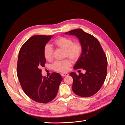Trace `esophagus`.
<instances>
[{"label":"esophagus","instance_id":"1","mask_svg":"<svg viewBox=\"0 0 125 125\" xmlns=\"http://www.w3.org/2000/svg\"><path fill=\"white\" fill-rule=\"evenodd\" d=\"M61 75L62 77H65V76H68V75H69V74L67 73H62Z\"/></svg>","mask_w":125,"mask_h":125}]
</instances>
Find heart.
<instances>
[{"instance_id": "obj_1", "label": "heart", "mask_w": 125, "mask_h": 125, "mask_svg": "<svg viewBox=\"0 0 125 125\" xmlns=\"http://www.w3.org/2000/svg\"><path fill=\"white\" fill-rule=\"evenodd\" d=\"M55 46L64 50V56L67 57L73 61H76L79 58L82 48L81 44L75 42L69 37H59L53 42ZM53 48L50 45H45L43 50V55L46 60L50 61L53 58ZM71 62L69 59L57 60L52 65L53 69L59 72H66L69 70Z\"/></svg>"}]
</instances>
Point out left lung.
<instances>
[{
    "label": "left lung",
    "instance_id": "1",
    "mask_svg": "<svg viewBox=\"0 0 125 125\" xmlns=\"http://www.w3.org/2000/svg\"><path fill=\"white\" fill-rule=\"evenodd\" d=\"M65 34L76 36L81 44V54L73 69L82 68L85 73H71L73 78L72 90L77 95L90 97L99 91L104 83L107 74V61L101 45L95 37L82 29L71 30Z\"/></svg>",
    "mask_w": 125,
    "mask_h": 125
}]
</instances>
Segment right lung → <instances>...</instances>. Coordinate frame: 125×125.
<instances>
[{
    "label": "right lung",
    "mask_w": 125,
    "mask_h": 125,
    "mask_svg": "<svg viewBox=\"0 0 125 125\" xmlns=\"http://www.w3.org/2000/svg\"><path fill=\"white\" fill-rule=\"evenodd\" d=\"M52 36H33L22 45L19 53V80L26 95L39 103H46L53 100L62 80L61 75L56 73H52L49 78L43 77L40 69L46 62L44 47Z\"/></svg>",
    "instance_id": "add662e5"
}]
</instances>
